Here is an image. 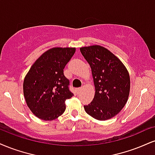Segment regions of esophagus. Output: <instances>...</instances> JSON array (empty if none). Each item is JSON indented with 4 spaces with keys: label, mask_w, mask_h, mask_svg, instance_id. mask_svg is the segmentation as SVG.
Segmentation results:
<instances>
[{
    "label": "esophagus",
    "mask_w": 155,
    "mask_h": 155,
    "mask_svg": "<svg viewBox=\"0 0 155 155\" xmlns=\"http://www.w3.org/2000/svg\"><path fill=\"white\" fill-rule=\"evenodd\" d=\"M81 89H81V87H80V88H78L77 89V92H80L81 91Z\"/></svg>",
    "instance_id": "1"
}]
</instances>
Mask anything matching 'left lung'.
<instances>
[{"mask_svg":"<svg viewBox=\"0 0 155 155\" xmlns=\"http://www.w3.org/2000/svg\"><path fill=\"white\" fill-rule=\"evenodd\" d=\"M80 51L91 67L95 87L92 102L84 106L86 113L99 120L113 118L127 102L129 74L120 60L105 48L92 45Z\"/></svg>","mask_w":155,"mask_h":155,"instance_id":"left-lung-1","label":"left lung"}]
</instances>
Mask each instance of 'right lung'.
I'll list each match as a JSON object with an SVG mask.
<instances>
[{
	"label": "right lung",
	"instance_id": "add662e5",
	"mask_svg": "<svg viewBox=\"0 0 155 155\" xmlns=\"http://www.w3.org/2000/svg\"><path fill=\"white\" fill-rule=\"evenodd\" d=\"M76 51L75 48H53L34 63L24 80L27 105L37 118L53 120L66 110L65 101L74 95L63 69Z\"/></svg>",
	"mask_w": 155,
	"mask_h": 155
}]
</instances>
